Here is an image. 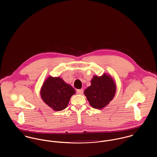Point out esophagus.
<instances>
[{
    "mask_svg": "<svg viewBox=\"0 0 157 157\" xmlns=\"http://www.w3.org/2000/svg\"><path fill=\"white\" fill-rule=\"evenodd\" d=\"M77 93L78 94H82L83 93V89H80V90H77Z\"/></svg>",
    "mask_w": 157,
    "mask_h": 157,
    "instance_id": "1",
    "label": "esophagus"
}]
</instances>
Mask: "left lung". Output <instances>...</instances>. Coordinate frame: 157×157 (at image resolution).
Segmentation results:
<instances>
[{
	"mask_svg": "<svg viewBox=\"0 0 157 157\" xmlns=\"http://www.w3.org/2000/svg\"><path fill=\"white\" fill-rule=\"evenodd\" d=\"M116 91V85L111 76L104 74L102 76L94 75L91 85L84 91L90 106L95 109H102L112 100Z\"/></svg>",
	"mask_w": 157,
	"mask_h": 157,
	"instance_id": "obj_1",
	"label": "left lung"
}]
</instances>
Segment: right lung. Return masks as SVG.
I'll list each match as a JSON object with an SVG mask.
<instances>
[{
    "instance_id": "right-lung-1",
    "label": "right lung",
    "mask_w": 157,
    "mask_h": 157,
    "mask_svg": "<svg viewBox=\"0 0 157 157\" xmlns=\"http://www.w3.org/2000/svg\"><path fill=\"white\" fill-rule=\"evenodd\" d=\"M75 90L60 77H49L43 84L40 95L45 103L55 111H60L67 107Z\"/></svg>"
}]
</instances>
